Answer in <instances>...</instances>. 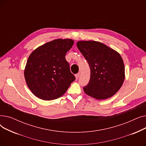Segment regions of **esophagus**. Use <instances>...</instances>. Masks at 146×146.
I'll use <instances>...</instances> for the list:
<instances>
[{"mask_svg":"<svg viewBox=\"0 0 146 146\" xmlns=\"http://www.w3.org/2000/svg\"><path fill=\"white\" fill-rule=\"evenodd\" d=\"M79 76H80V73H77V74H75V77L77 79L79 78Z\"/></svg>","mask_w":146,"mask_h":146,"instance_id":"obj_1","label":"esophagus"}]
</instances>
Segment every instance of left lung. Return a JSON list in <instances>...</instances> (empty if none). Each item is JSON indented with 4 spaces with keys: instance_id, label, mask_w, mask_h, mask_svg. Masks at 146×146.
<instances>
[{
    "instance_id": "obj_1",
    "label": "left lung",
    "mask_w": 146,
    "mask_h": 146,
    "mask_svg": "<svg viewBox=\"0 0 146 146\" xmlns=\"http://www.w3.org/2000/svg\"><path fill=\"white\" fill-rule=\"evenodd\" d=\"M77 47L88 61L90 80L85 92L97 99L112 96L121 88L125 78L123 60L108 46L94 41H79Z\"/></svg>"
}]
</instances>
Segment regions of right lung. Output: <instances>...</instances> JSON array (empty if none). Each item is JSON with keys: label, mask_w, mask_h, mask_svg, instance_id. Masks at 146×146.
<instances>
[{"label": "right lung", "mask_w": 146, "mask_h": 146, "mask_svg": "<svg viewBox=\"0 0 146 146\" xmlns=\"http://www.w3.org/2000/svg\"><path fill=\"white\" fill-rule=\"evenodd\" d=\"M74 44L70 39H57L35 50L29 56L24 71L29 89L43 100L56 99L65 94L76 78L66 60Z\"/></svg>", "instance_id": "right-lung-1"}]
</instances>
